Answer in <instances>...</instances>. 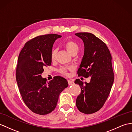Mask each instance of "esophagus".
<instances>
[{
	"instance_id": "esophagus-1",
	"label": "esophagus",
	"mask_w": 132,
	"mask_h": 132,
	"mask_svg": "<svg viewBox=\"0 0 132 132\" xmlns=\"http://www.w3.org/2000/svg\"><path fill=\"white\" fill-rule=\"evenodd\" d=\"M68 85H74V82L72 81V80H68Z\"/></svg>"
}]
</instances>
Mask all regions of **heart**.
<instances>
[{"mask_svg": "<svg viewBox=\"0 0 132 132\" xmlns=\"http://www.w3.org/2000/svg\"><path fill=\"white\" fill-rule=\"evenodd\" d=\"M64 47H65L67 50L68 52L72 55L73 54L76 53L78 52L79 50V46L78 44L76 43L75 41L72 40H68L65 43H64ZM56 54V50L55 49H54L51 54V58L52 60H54L55 59ZM60 72L61 73L63 74V75H67V70L65 68H62L60 69Z\"/></svg>", "mask_w": 132, "mask_h": 132, "instance_id": "heart-1", "label": "heart"}]
</instances>
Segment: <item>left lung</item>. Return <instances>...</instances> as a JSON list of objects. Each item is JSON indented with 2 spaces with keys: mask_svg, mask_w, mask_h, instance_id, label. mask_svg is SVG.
<instances>
[{
  "mask_svg": "<svg viewBox=\"0 0 132 132\" xmlns=\"http://www.w3.org/2000/svg\"><path fill=\"white\" fill-rule=\"evenodd\" d=\"M75 35L82 40L85 47L77 73L79 76L91 77L89 83L76 79L75 83L81 88L76 104L79 111L92 114L103 106L113 84L111 55L106 45L94 34L79 32Z\"/></svg>",
  "mask_w": 132,
  "mask_h": 132,
  "instance_id": "1",
  "label": "left lung"
}]
</instances>
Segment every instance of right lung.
Returning a JSON list of instances; mask_svg holds the SVG:
<instances>
[{
  "label": "right lung",
  "instance_id": "1",
  "mask_svg": "<svg viewBox=\"0 0 132 132\" xmlns=\"http://www.w3.org/2000/svg\"><path fill=\"white\" fill-rule=\"evenodd\" d=\"M61 37L47 34L35 37L24 44L18 56L16 81L20 92L27 106L37 114L52 112L60 94L68 86L63 77L55 76L47 82L41 75L44 67L51 65L53 44Z\"/></svg>",
  "mask_w": 132,
  "mask_h": 132
}]
</instances>
